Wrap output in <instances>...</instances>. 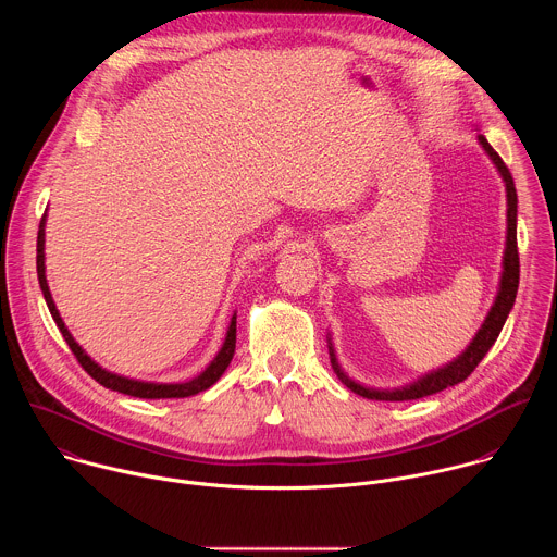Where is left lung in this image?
<instances>
[{"instance_id":"8db88e82","label":"left lung","mask_w":557,"mask_h":557,"mask_svg":"<svg viewBox=\"0 0 557 557\" xmlns=\"http://www.w3.org/2000/svg\"><path fill=\"white\" fill-rule=\"evenodd\" d=\"M479 143L483 145L485 153L492 158V163L496 165L503 183H505V191H507V243H505V256H503V273H500V284H498V295L485 317L483 326L475 333V337L469 342V346L449 363H445L443 368H436L423 376H419L417 381L404 385V387H392V389H379V387H368L357 383L355 379H350L344 368L337 361L331 335H329V352H331V363L335 374L339 376V381L350 387L352 392H357L359 396H366V399H374V401H410V399H421V396H430L436 394L449 385H456L460 381H465L473 368L483 361V357L490 352V348L494 346V342L498 339L507 317L513 308L516 301V293H518V280H520V258H518V240H516V222H518V196H516V185L513 178L507 170V165L503 163V158L494 151V147L487 143V138L483 134H479Z\"/></svg>"}]
</instances>
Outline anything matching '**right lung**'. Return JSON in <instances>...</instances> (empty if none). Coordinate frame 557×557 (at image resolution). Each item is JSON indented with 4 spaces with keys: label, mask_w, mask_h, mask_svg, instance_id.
Listing matches in <instances>:
<instances>
[{
    "label": "right lung",
    "mask_w": 557,
    "mask_h": 557,
    "mask_svg": "<svg viewBox=\"0 0 557 557\" xmlns=\"http://www.w3.org/2000/svg\"><path fill=\"white\" fill-rule=\"evenodd\" d=\"M44 247H46V213L41 218V224H39V233H37V277H39V286H41V293H44V299L48 304V310L52 314V320L57 324V329L61 331L65 344L70 346V350L74 352L76 361L84 366V370L95 379L99 381L103 387H110L114 392H123V394H129V396H138V399H185V396H194L198 392H205L207 387H211L222 374L224 370L228 368L231 359H233V352H235V312L231 317L228 322V329H226V337L222 342V348L218 350V355L213 357V361L194 379L189 381H181V383H153V381H138V379H129V376H121L116 372H110L106 368H101L82 346H78L74 342V337L70 335V331L65 329L61 314L54 306V299L50 295V288H48V280H46V253H44Z\"/></svg>",
    "instance_id": "add662e5"
}]
</instances>
